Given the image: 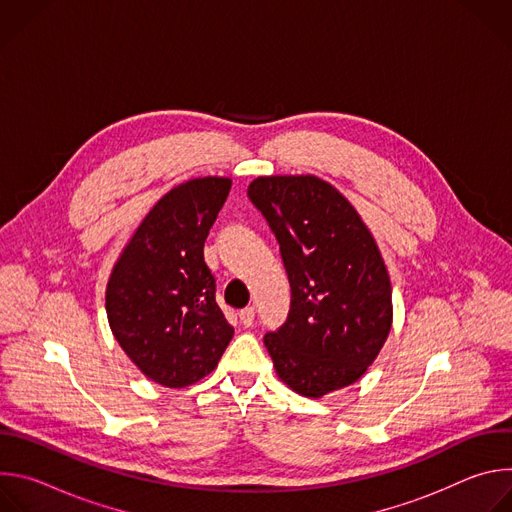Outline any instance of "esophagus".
I'll return each mask as SVG.
<instances>
[{
  "label": "esophagus",
  "mask_w": 512,
  "mask_h": 512,
  "mask_svg": "<svg viewBox=\"0 0 512 512\" xmlns=\"http://www.w3.org/2000/svg\"><path fill=\"white\" fill-rule=\"evenodd\" d=\"M239 320H241V324H243L245 328L253 326V320H255V308H245V310H241V312H239Z\"/></svg>",
  "instance_id": "1"
}]
</instances>
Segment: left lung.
<instances>
[{
  "label": "left lung",
  "instance_id": "8db88e82",
  "mask_svg": "<svg viewBox=\"0 0 512 512\" xmlns=\"http://www.w3.org/2000/svg\"><path fill=\"white\" fill-rule=\"evenodd\" d=\"M247 194L275 233L291 287L285 324L263 338L277 377L312 399L356 383L393 324L391 279L375 237L318 176H259Z\"/></svg>",
  "mask_w": 512,
  "mask_h": 512
}]
</instances>
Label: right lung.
Segmentation results:
<instances>
[{"label":"right lung","instance_id":"add662e5","mask_svg":"<svg viewBox=\"0 0 512 512\" xmlns=\"http://www.w3.org/2000/svg\"><path fill=\"white\" fill-rule=\"evenodd\" d=\"M231 178H192L166 192L129 237L107 281L111 332L135 367L182 389L216 369L235 330L214 300L204 241Z\"/></svg>","mask_w":512,"mask_h":512}]
</instances>
